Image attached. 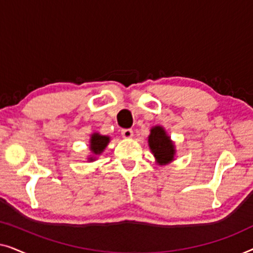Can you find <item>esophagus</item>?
<instances>
[{
	"instance_id": "34e87169",
	"label": "esophagus",
	"mask_w": 253,
	"mask_h": 253,
	"mask_svg": "<svg viewBox=\"0 0 253 253\" xmlns=\"http://www.w3.org/2000/svg\"><path fill=\"white\" fill-rule=\"evenodd\" d=\"M121 133H122V137L126 138V139H130V138H132L133 136V131L131 129H123L121 131Z\"/></svg>"
}]
</instances>
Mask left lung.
I'll use <instances>...</instances> for the list:
<instances>
[{"label":"left lung","instance_id":"left-lung-1","mask_svg":"<svg viewBox=\"0 0 253 253\" xmlns=\"http://www.w3.org/2000/svg\"><path fill=\"white\" fill-rule=\"evenodd\" d=\"M148 146L159 165H167L174 160L175 145L162 126L152 127L151 134L148 136Z\"/></svg>","mask_w":253,"mask_h":253}]
</instances>
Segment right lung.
<instances>
[{
  "label": "right lung",
  "mask_w": 253,
  "mask_h": 253,
  "mask_svg": "<svg viewBox=\"0 0 253 253\" xmlns=\"http://www.w3.org/2000/svg\"><path fill=\"white\" fill-rule=\"evenodd\" d=\"M110 140L108 136H101L98 132L93 133L89 139V150L92 152V157L88 158L89 161L95 160L96 155H100L103 152V150L107 147Z\"/></svg>",
  "instance_id": "1"
}]
</instances>
